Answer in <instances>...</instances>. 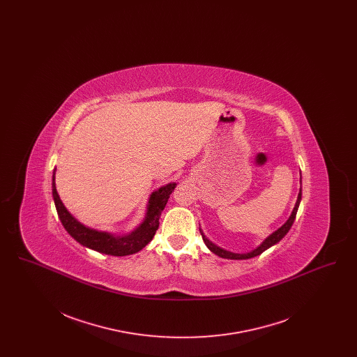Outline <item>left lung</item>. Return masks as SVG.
Instances as JSON below:
<instances>
[{"mask_svg":"<svg viewBox=\"0 0 357 357\" xmlns=\"http://www.w3.org/2000/svg\"><path fill=\"white\" fill-rule=\"evenodd\" d=\"M300 202H301V188H300V192H298V197H297V202L294 204V208H293V211H291V214H290L288 221L285 222L280 229H277L274 233H272V234H271L269 237L266 238V239H265V241H264V242H262L257 249L252 250L250 253L238 255V253H233V252H227V250L222 249L220 246H217L215 243H213L208 238L206 237L204 231H202V229H199V233H201V236L204 238L206 246H207V248H208L214 255H220L222 258H227V259H248V258H253V257H257V255L264 253L265 250H268L269 248H272L273 245L278 243L282 238L287 236V233L290 230V227H291L293 222L296 220V214H297V210H298Z\"/></svg>","mask_w":357,"mask_h":357,"instance_id":"1","label":"left lung"}]
</instances>
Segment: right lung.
Listing matches in <instances>:
<instances>
[{"instance_id": "1", "label": "right lung", "mask_w": 357, "mask_h": 357, "mask_svg": "<svg viewBox=\"0 0 357 357\" xmlns=\"http://www.w3.org/2000/svg\"><path fill=\"white\" fill-rule=\"evenodd\" d=\"M54 172L56 169L53 171V176H52V195H53V201H54L59 218L63 223V226L66 227V230L68 231L69 236L75 238L85 248H89L102 255H115V257L137 253L151 242L159 227L160 214L170 198L171 192L176 186V183L172 182L153 191L149 199L144 221L142 222L134 231L128 234L114 236L107 231H99V230L86 227L69 213L57 194Z\"/></svg>"}]
</instances>
